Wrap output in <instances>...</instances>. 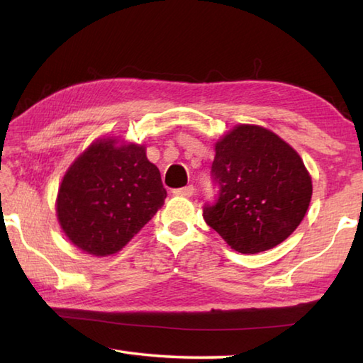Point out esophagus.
I'll return each instance as SVG.
<instances>
[{
    "mask_svg": "<svg viewBox=\"0 0 363 363\" xmlns=\"http://www.w3.org/2000/svg\"><path fill=\"white\" fill-rule=\"evenodd\" d=\"M173 194L176 196H187V198H190L191 195L195 194V187L194 186H187V187H182V189H176Z\"/></svg>",
    "mask_w": 363,
    "mask_h": 363,
    "instance_id": "esophagus-1",
    "label": "esophagus"
}]
</instances>
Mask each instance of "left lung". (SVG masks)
<instances>
[{
  "label": "left lung",
  "instance_id": "8db88e82",
  "mask_svg": "<svg viewBox=\"0 0 363 363\" xmlns=\"http://www.w3.org/2000/svg\"><path fill=\"white\" fill-rule=\"evenodd\" d=\"M211 174L220 194L203 217L242 254L282 243L309 209L312 177L303 159L267 128L237 125L218 138Z\"/></svg>",
  "mask_w": 363,
  "mask_h": 363
}]
</instances>
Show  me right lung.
I'll return each instance as SVG.
<instances>
[{"label": "right lung", "instance_id": "right-lung-1", "mask_svg": "<svg viewBox=\"0 0 363 363\" xmlns=\"http://www.w3.org/2000/svg\"><path fill=\"white\" fill-rule=\"evenodd\" d=\"M167 191L145 145L103 137L68 167L59 186V225L76 248L117 254L164 206Z\"/></svg>", "mask_w": 363, "mask_h": 363}]
</instances>
